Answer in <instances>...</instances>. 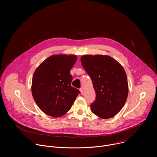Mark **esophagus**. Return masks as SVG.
Listing matches in <instances>:
<instances>
[{
	"label": "esophagus",
	"mask_w": 157,
	"mask_h": 157,
	"mask_svg": "<svg viewBox=\"0 0 157 157\" xmlns=\"http://www.w3.org/2000/svg\"><path fill=\"white\" fill-rule=\"evenodd\" d=\"M79 90H80V92H81V94H82L83 93H84V91H83V88L82 87H81L80 89H79Z\"/></svg>",
	"instance_id": "1"
}]
</instances>
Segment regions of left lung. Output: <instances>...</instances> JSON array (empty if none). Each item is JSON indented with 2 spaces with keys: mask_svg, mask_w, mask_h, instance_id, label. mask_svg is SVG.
Masks as SVG:
<instances>
[{
  "mask_svg": "<svg viewBox=\"0 0 157 157\" xmlns=\"http://www.w3.org/2000/svg\"><path fill=\"white\" fill-rule=\"evenodd\" d=\"M81 61L91 78L96 94L91 104V111L103 119L115 116L124 107L128 93L123 66L107 55H86Z\"/></svg>",
  "mask_w": 157,
  "mask_h": 157,
  "instance_id": "left-lung-1",
  "label": "left lung"
}]
</instances>
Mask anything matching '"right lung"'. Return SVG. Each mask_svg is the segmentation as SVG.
Instances as JSON below:
<instances>
[{
  "label": "right lung",
  "instance_id": "right-lung-1",
  "mask_svg": "<svg viewBox=\"0 0 157 157\" xmlns=\"http://www.w3.org/2000/svg\"><path fill=\"white\" fill-rule=\"evenodd\" d=\"M77 60L75 55H52L34 72L32 93L38 107L48 116L59 117L68 113L80 93L71 86L70 70Z\"/></svg>",
  "mask_w": 157,
  "mask_h": 157
}]
</instances>
